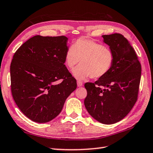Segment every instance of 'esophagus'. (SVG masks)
Listing matches in <instances>:
<instances>
[{
  "label": "esophagus",
  "instance_id": "1",
  "mask_svg": "<svg viewBox=\"0 0 153 153\" xmlns=\"http://www.w3.org/2000/svg\"><path fill=\"white\" fill-rule=\"evenodd\" d=\"M77 86L78 87H82L83 85V83L81 82V81H77Z\"/></svg>",
  "mask_w": 153,
  "mask_h": 153
}]
</instances>
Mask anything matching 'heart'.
Returning a JSON list of instances; mask_svg holds the SVG:
<instances>
[{"label": "heart", "mask_w": 153, "mask_h": 153, "mask_svg": "<svg viewBox=\"0 0 153 153\" xmlns=\"http://www.w3.org/2000/svg\"><path fill=\"white\" fill-rule=\"evenodd\" d=\"M114 58V53L109 47L90 39L79 38L67 50L65 63L69 70H73L80 60L81 65L73 72L77 79H100L109 73Z\"/></svg>", "instance_id": "heart-1"}]
</instances>
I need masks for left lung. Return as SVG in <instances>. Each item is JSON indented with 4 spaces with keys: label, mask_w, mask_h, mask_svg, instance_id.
I'll return each instance as SVG.
<instances>
[{
    "label": "left lung",
    "mask_w": 153,
    "mask_h": 153,
    "mask_svg": "<svg viewBox=\"0 0 153 153\" xmlns=\"http://www.w3.org/2000/svg\"><path fill=\"white\" fill-rule=\"evenodd\" d=\"M114 53L109 73L94 83H85V107L95 120L113 124L122 120L135 104L141 76V65L135 51L121 34L103 35Z\"/></svg>",
    "instance_id": "left-lung-1"
}]
</instances>
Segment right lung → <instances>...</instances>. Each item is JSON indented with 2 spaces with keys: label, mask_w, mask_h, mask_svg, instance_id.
Returning <instances> with one entry per match:
<instances>
[{
  "label": "right lung",
  "mask_w": 153,
  "mask_h": 153,
  "mask_svg": "<svg viewBox=\"0 0 153 153\" xmlns=\"http://www.w3.org/2000/svg\"><path fill=\"white\" fill-rule=\"evenodd\" d=\"M68 40L64 36H34L13 56L12 95L21 111L33 121H52L77 88L76 79L64 65ZM59 79L62 82L57 84Z\"/></svg>",
  "instance_id": "obj_1"
}]
</instances>
